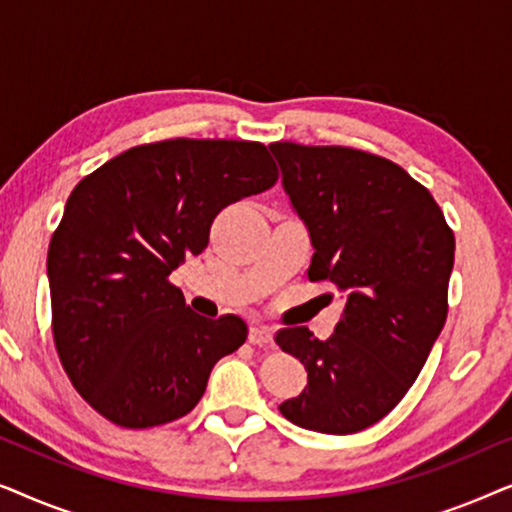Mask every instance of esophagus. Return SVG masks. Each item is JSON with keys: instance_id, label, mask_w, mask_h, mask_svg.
<instances>
[{"instance_id": "1", "label": "esophagus", "mask_w": 512, "mask_h": 512, "mask_svg": "<svg viewBox=\"0 0 512 512\" xmlns=\"http://www.w3.org/2000/svg\"><path fill=\"white\" fill-rule=\"evenodd\" d=\"M272 335H275V333H272L270 326L256 324V326L249 328V342H251V345H270Z\"/></svg>"}]
</instances>
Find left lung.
Masks as SVG:
<instances>
[{
  "instance_id": "1",
  "label": "left lung",
  "mask_w": 512,
  "mask_h": 512,
  "mask_svg": "<svg viewBox=\"0 0 512 512\" xmlns=\"http://www.w3.org/2000/svg\"><path fill=\"white\" fill-rule=\"evenodd\" d=\"M314 247L310 282H333L345 310L328 340L307 326L275 342L303 363V394L279 405L303 429L347 436L396 408L447 319L454 233L403 167L349 146L270 144Z\"/></svg>"
}]
</instances>
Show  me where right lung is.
<instances>
[{
  "label": "right lung",
  "mask_w": 512,
  "mask_h": 512,
  "mask_svg": "<svg viewBox=\"0 0 512 512\" xmlns=\"http://www.w3.org/2000/svg\"><path fill=\"white\" fill-rule=\"evenodd\" d=\"M258 142L165 139L81 179L48 247L53 340L74 389L109 422L149 429L191 412L214 363L247 340L235 314L205 319L170 284L216 214L268 191Z\"/></svg>",
  "instance_id": "add662e5"
}]
</instances>
